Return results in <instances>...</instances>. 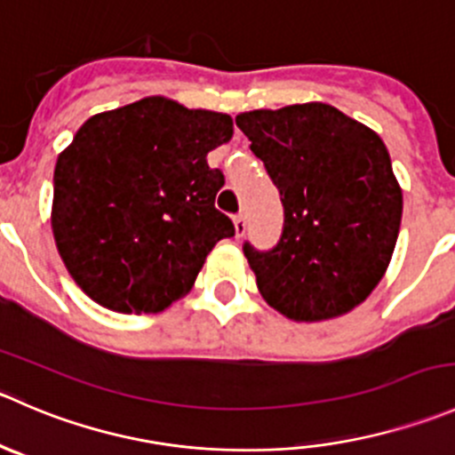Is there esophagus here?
Wrapping results in <instances>:
<instances>
[{
    "mask_svg": "<svg viewBox=\"0 0 455 455\" xmlns=\"http://www.w3.org/2000/svg\"><path fill=\"white\" fill-rule=\"evenodd\" d=\"M233 224H235V235H237V237L244 235V231H246V218H244V213H237L235 218H233Z\"/></svg>",
    "mask_w": 455,
    "mask_h": 455,
    "instance_id": "esophagus-1",
    "label": "esophagus"
}]
</instances>
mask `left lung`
I'll list each match as a JSON object with an SVG mask.
<instances>
[{
    "label": "left lung",
    "mask_w": 455,
    "mask_h": 455,
    "mask_svg": "<svg viewBox=\"0 0 455 455\" xmlns=\"http://www.w3.org/2000/svg\"><path fill=\"white\" fill-rule=\"evenodd\" d=\"M280 191L277 244L244 255L262 298L295 322L358 307L389 267L403 191L385 142L329 104H293L235 117Z\"/></svg>",
    "instance_id": "8db88e82"
}]
</instances>
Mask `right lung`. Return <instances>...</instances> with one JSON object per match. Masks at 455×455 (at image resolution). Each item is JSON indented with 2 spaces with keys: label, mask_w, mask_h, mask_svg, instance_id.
Returning <instances> with one entry per match:
<instances>
[{
  "label": "right lung",
  "mask_w": 455,
  "mask_h": 455,
  "mask_svg": "<svg viewBox=\"0 0 455 455\" xmlns=\"http://www.w3.org/2000/svg\"><path fill=\"white\" fill-rule=\"evenodd\" d=\"M231 135L224 113L166 97L84 122L57 157L52 235L88 298L157 313L191 291L211 249L235 235L215 209L224 173L206 162Z\"/></svg>",
  "instance_id": "1"
}]
</instances>
